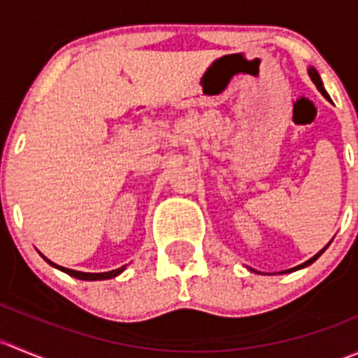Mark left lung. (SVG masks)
<instances>
[{"label":"left lung","mask_w":358,"mask_h":358,"mask_svg":"<svg viewBox=\"0 0 358 358\" xmlns=\"http://www.w3.org/2000/svg\"><path fill=\"white\" fill-rule=\"evenodd\" d=\"M308 76H310V79H312L313 81V85L317 86V90H319L320 93H322L324 96H326V99H329V95H327V92H326V88H324V85H322V79H320V76H319V72L315 71V67H308ZM331 244V243H329ZM329 244H327V246H329ZM326 246V248H327ZM326 248L324 249H320L319 252H317L315 256H312V258L308 259V262H305V263H301V265H298V266H294V268H289V270H284V272H279V273H289V272H294V270H299V268H305V266H308V265H312L313 262H315L317 258H319L320 255H322L324 251H326ZM251 270V272H256V270H252V268H249Z\"/></svg>","instance_id":"obj_1"}]
</instances>
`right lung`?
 <instances>
[{
    "label": "right lung",
    "mask_w": 358,
    "mask_h": 358,
    "mask_svg": "<svg viewBox=\"0 0 358 358\" xmlns=\"http://www.w3.org/2000/svg\"><path fill=\"white\" fill-rule=\"evenodd\" d=\"M39 255H41V252H39ZM41 256H43V255H41ZM43 259H45L46 263H50V265H52L53 268L60 270V272L67 273V275H71V277H76V279H79V280H107V279H114V277H117L119 273H121V272H124V268H126V265H124V266H121V268L110 270V272H102V273H88V272H78V270H71V268H66V266H60V265H57V263L50 262V259L46 258V256H43Z\"/></svg>",
    "instance_id": "obj_1"
}]
</instances>
